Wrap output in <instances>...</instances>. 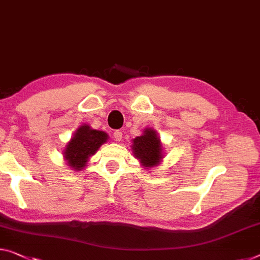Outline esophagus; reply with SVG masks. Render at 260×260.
<instances>
[{
	"mask_svg": "<svg viewBox=\"0 0 260 260\" xmlns=\"http://www.w3.org/2000/svg\"><path fill=\"white\" fill-rule=\"evenodd\" d=\"M122 135H123V134H122V131H119V130H116V131H115V133H114V138H115V141H116V142H121V141H122V137H123Z\"/></svg>",
	"mask_w": 260,
	"mask_h": 260,
	"instance_id": "1",
	"label": "esophagus"
}]
</instances>
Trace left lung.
<instances>
[{
  "mask_svg": "<svg viewBox=\"0 0 260 260\" xmlns=\"http://www.w3.org/2000/svg\"><path fill=\"white\" fill-rule=\"evenodd\" d=\"M133 153L137 158L141 165L150 170L161 164L164 153V147L157 131L152 127H145L143 135L133 139Z\"/></svg>",
  "mask_w": 260,
  "mask_h": 260,
  "instance_id": "obj_1",
  "label": "left lung"
}]
</instances>
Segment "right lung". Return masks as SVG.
<instances>
[{"label":"right lung","instance_id":"right-lung-1","mask_svg":"<svg viewBox=\"0 0 260 260\" xmlns=\"http://www.w3.org/2000/svg\"><path fill=\"white\" fill-rule=\"evenodd\" d=\"M109 136L101 130L91 129L89 124L79 126L62 150L63 160L70 169L82 171L88 165L89 158L108 142Z\"/></svg>","mask_w":260,"mask_h":260}]
</instances>
